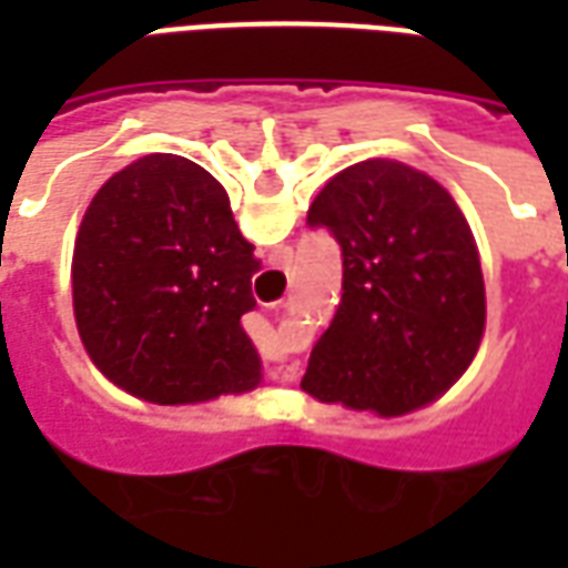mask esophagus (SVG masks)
Listing matches in <instances>:
<instances>
[{
	"label": "esophagus",
	"instance_id": "obj_1",
	"mask_svg": "<svg viewBox=\"0 0 568 568\" xmlns=\"http://www.w3.org/2000/svg\"><path fill=\"white\" fill-rule=\"evenodd\" d=\"M276 381H288V377H297V368H276L271 371Z\"/></svg>",
	"mask_w": 568,
	"mask_h": 568
}]
</instances>
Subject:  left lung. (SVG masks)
<instances>
[{"instance_id":"obj_1","label":"left lung","mask_w":568,"mask_h":568,"mask_svg":"<svg viewBox=\"0 0 568 568\" xmlns=\"http://www.w3.org/2000/svg\"><path fill=\"white\" fill-rule=\"evenodd\" d=\"M307 227L334 236L344 280L301 389L381 417L447 393L487 320L475 236L450 194L405 163L362 161L322 187Z\"/></svg>"}]
</instances>
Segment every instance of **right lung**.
<instances>
[{
  "label": "right lung",
  "mask_w": 568,
  "mask_h": 568,
  "mask_svg": "<svg viewBox=\"0 0 568 568\" xmlns=\"http://www.w3.org/2000/svg\"><path fill=\"white\" fill-rule=\"evenodd\" d=\"M224 187L179 154L105 182L72 255L81 344L105 377L154 405L248 393L261 381L243 313L261 261Z\"/></svg>",
  "instance_id": "1"
}]
</instances>
